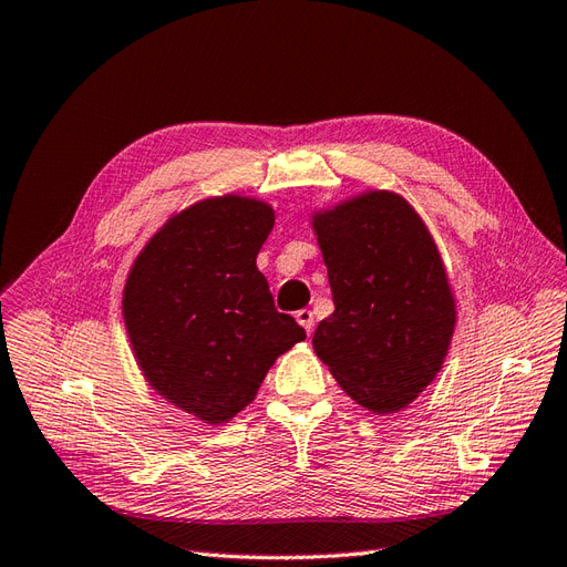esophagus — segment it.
Masks as SVG:
<instances>
[{
  "label": "esophagus",
  "instance_id": "obj_1",
  "mask_svg": "<svg viewBox=\"0 0 567 567\" xmlns=\"http://www.w3.org/2000/svg\"><path fill=\"white\" fill-rule=\"evenodd\" d=\"M297 323L311 336V330H313V313H311L309 309L297 311Z\"/></svg>",
  "mask_w": 567,
  "mask_h": 567
}]
</instances>
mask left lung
<instances>
[{
    "instance_id": "1",
    "label": "left lung",
    "mask_w": 567,
    "mask_h": 567,
    "mask_svg": "<svg viewBox=\"0 0 567 567\" xmlns=\"http://www.w3.org/2000/svg\"><path fill=\"white\" fill-rule=\"evenodd\" d=\"M332 311L313 350L361 408L395 414L443 369L455 297L419 213L395 192H364L311 215Z\"/></svg>"
}]
</instances>
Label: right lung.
<instances>
[{"label":"right lung","instance_id":"1","mask_svg":"<svg viewBox=\"0 0 567 567\" xmlns=\"http://www.w3.org/2000/svg\"><path fill=\"white\" fill-rule=\"evenodd\" d=\"M275 210L251 196H213L174 213L136 256L124 323L145 381L203 424L251 404L275 359L307 332L275 311L256 256Z\"/></svg>","mask_w":567,"mask_h":567}]
</instances>
